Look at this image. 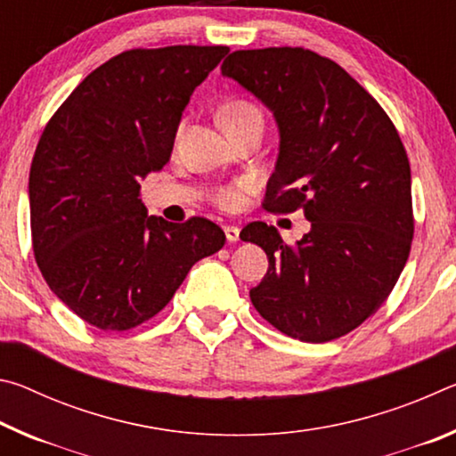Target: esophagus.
I'll list each match as a JSON object with an SVG mask.
<instances>
[{"mask_svg": "<svg viewBox=\"0 0 456 456\" xmlns=\"http://www.w3.org/2000/svg\"><path fill=\"white\" fill-rule=\"evenodd\" d=\"M239 229L237 225H227L225 227V237H227V241H231V243H235V241H239Z\"/></svg>", "mask_w": 456, "mask_h": 456, "instance_id": "1", "label": "esophagus"}]
</instances>
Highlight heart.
I'll return each instance as SVG.
<instances>
[{
    "label": "heart",
    "instance_id": "obj_1",
    "mask_svg": "<svg viewBox=\"0 0 456 456\" xmlns=\"http://www.w3.org/2000/svg\"><path fill=\"white\" fill-rule=\"evenodd\" d=\"M219 118H221L223 128H231V126L245 125V122L249 120H261V110L256 104L247 102V100H231L229 104L221 108ZM183 126L179 128V134ZM245 191H247L245 183L227 184V187L217 189V192H215V200H217V205H221L223 209H237V207L243 203Z\"/></svg>",
    "mask_w": 456,
    "mask_h": 456
}]
</instances>
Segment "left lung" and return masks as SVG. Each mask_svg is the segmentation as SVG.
<instances>
[{"label": "left lung", "instance_id": "left-lung-1", "mask_svg": "<svg viewBox=\"0 0 456 456\" xmlns=\"http://www.w3.org/2000/svg\"><path fill=\"white\" fill-rule=\"evenodd\" d=\"M273 112L280 154L264 207L304 209L296 245L264 221L243 241L269 267L249 291L285 336L322 344L346 336L390 296L414 235L411 165L382 106L330 58L304 48L237 50L221 66Z\"/></svg>", "mask_w": 456, "mask_h": 456}]
</instances>
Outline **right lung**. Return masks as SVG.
I'll use <instances>...</instances> for the list:
<instances>
[{
    "mask_svg": "<svg viewBox=\"0 0 456 456\" xmlns=\"http://www.w3.org/2000/svg\"><path fill=\"white\" fill-rule=\"evenodd\" d=\"M227 45L128 50L74 88L29 168V221L50 289L90 326L125 331L171 302L189 269L225 245L205 217L146 215L141 179L171 159L191 94Z\"/></svg>",
    "mask_w": 456,
    "mask_h": 456,
    "instance_id": "obj_1",
    "label": "right lung"
}]
</instances>
